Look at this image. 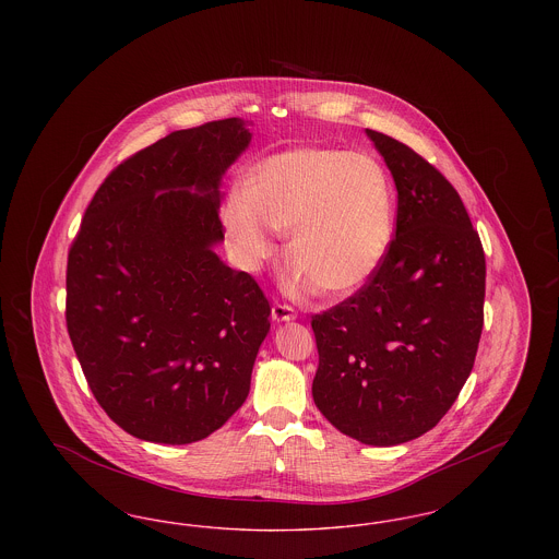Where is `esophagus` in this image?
Masks as SVG:
<instances>
[{
    "instance_id": "esophagus-1",
    "label": "esophagus",
    "mask_w": 559,
    "mask_h": 559,
    "mask_svg": "<svg viewBox=\"0 0 559 559\" xmlns=\"http://www.w3.org/2000/svg\"><path fill=\"white\" fill-rule=\"evenodd\" d=\"M295 319V310L287 304H274L272 306V320L274 322H289Z\"/></svg>"
}]
</instances>
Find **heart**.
Listing matches in <instances>:
<instances>
[{
	"mask_svg": "<svg viewBox=\"0 0 559 559\" xmlns=\"http://www.w3.org/2000/svg\"><path fill=\"white\" fill-rule=\"evenodd\" d=\"M222 224L245 266L272 255L267 228L287 235L295 287L347 297L371 281L392 247L394 188L367 153L299 146L249 167L239 197L222 205Z\"/></svg>",
	"mask_w": 559,
	"mask_h": 559,
	"instance_id": "b5f03b06",
	"label": "heart"
}]
</instances>
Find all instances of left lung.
<instances>
[{"label": "left lung", "mask_w": 559, "mask_h": 559, "mask_svg": "<svg viewBox=\"0 0 559 559\" xmlns=\"http://www.w3.org/2000/svg\"><path fill=\"white\" fill-rule=\"evenodd\" d=\"M367 135L399 190L396 237L360 292L312 317V396L342 433L396 447L436 427L474 369L486 260L451 182L399 140Z\"/></svg>", "instance_id": "1"}]
</instances>
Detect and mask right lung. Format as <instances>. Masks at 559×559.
I'll list each match as a JSON object with an SVG mask.
<instances>
[{
	"instance_id": "right-lung-1",
	"label": "right lung",
	"mask_w": 559,
	"mask_h": 559,
	"mask_svg": "<svg viewBox=\"0 0 559 559\" xmlns=\"http://www.w3.org/2000/svg\"><path fill=\"white\" fill-rule=\"evenodd\" d=\"M239 117L171 132L108 174L67 262V329L92 394L133 438L190 444L247 399L266 295L226 266L219 185Z\"/></svg>"
}]
</instances>
